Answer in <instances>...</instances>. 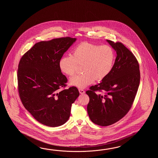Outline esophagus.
I'll return each instance as SVG.
<instances>
[{"instance_id":"1","label":"esophagus","mask_w":158,"mask_h":158,"mask_svg":"<svg viewBox=\"0 0 158 158\" xmlns=\"http://www.w3.org/2000/svg\"><path fill=\"white\" fill-rule=\"evenodd\" d=\"M78 91H79V92H80V93L81 94H84L85 93V91L83 89H79Z\"/></svg>"}]
</instances>
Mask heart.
Segmentation results:
<instances>
[{
	"label": "heart",
	"instance_id": "obj_1",
	"mask_svg": "<svg viewBox=\"0 0 158 158\" xmlns=\"http://www.w3.org/2000/svg\"><path fill=\"white\" fill-rule=\"evenodd\" d=\"M114 61V52L108 45L83 42L74 48L72 55L61 58L59 62L60 71L69 76H73L77 64H82L83 73L71 78L69 84L79 88H85L94 81L103 80L110 74Z\"/></svg>",
	"mask_w": 158,
	"mask_h": 158
}]
</instances>
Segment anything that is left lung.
<instances>
[{
    "label": "left lung",
    "instance_id": "8db88e82",
    "mask_svg": "<svg viewBox=\"0 0 158 158\" xmlns=\"http://www.w3.org/2000/svg\"><path fill=\"white\" fill-rule=\"evenodd\" d=\"M117 56L110 74L101 83L90 87L87 110L91 120L106 127L120 120L131 109L140 82L138 61L120 42L106 40ZM103 90L105 95L99 94Z\"/></svg>",
    "mask_w": 158,
    "mask_h": 158
}]
</instances>
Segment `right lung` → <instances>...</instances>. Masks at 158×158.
<instances>
[{
	"label": "right lung",
	"mask_w": 158,
	"mask_h": 158,
	"mask_svg": "<svg viewBox=\"0 0 158 158\" xmlns=\"http://www.w3.org/2000/svg\"><path fill=\"white\" fill-rule=\"evenodd\" d=\"M76 38L63 37L41 41L21 57L17 71L18 88L22 103L42 124L56 127L65 123L72 104L79 96L77 87L66 86L67 78L59 62Z\"/></svg>",
	"instance_id": "obj_1"
}]
</instances>
